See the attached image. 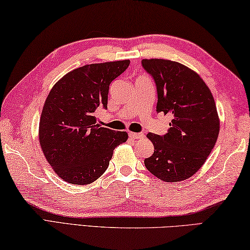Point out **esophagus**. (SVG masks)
I'll return each mask as SVG.
<instances>
[{"label":"esophagus","mask_w":250,"mask_h":250,"mask_svg":"<svg viewBox=\"0 0 250 250\" xmlns=\"http://www.w3.org/2000/svg\"><path fill=\"white\" fill-rule=\"evenodd\" d=\"M129 137L132 138V139H142L143 134L138 133V132H129Z\"/></svg>","instance_id":"obj_1"}]
</instances>
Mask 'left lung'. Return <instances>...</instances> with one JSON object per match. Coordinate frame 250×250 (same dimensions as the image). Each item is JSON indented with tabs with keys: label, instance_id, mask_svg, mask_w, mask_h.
Instances as JSON below:
<instances>
[{
	"label": "left lung",
	"instance_id": "1",
	"mask_svg": "<svg viewBox=\"0 0 250 250\" xmlns=\"http://www.w3.org/2000/svg\"><path fill=\"white\" fill-rule=\"evenodd\" d=\"M141 63L155 82L156 111L171 116L166 134H147L154 153L144 165L163 181L185 180L201 168L219 137L214 98L200 76L178 62L143 59Z\"/></svg>",
	"mask_w": 250,
	"mask_h": 250
}]
</instances>
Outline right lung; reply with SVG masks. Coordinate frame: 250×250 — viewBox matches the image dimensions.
<instances>
[{
    "label": "right lung",
    "mask_w": 250,
    "mask_h": 250,
    "mask_svg": "<svg viewBox=\"0 0 250 250\" xmlns=\"http://www.w3.org/2000/svg\"><path fill=\"white\" fill-rule=\"evenodd\" d=\"M129 60L97 63L71 71L50 90L39 122V142L47 161L69 184L88 185L106 171L125 131L104 128L95 111L107 109L111 82Z\"/></svg>",
    "instance_id": "obj_1"
}]
</instances>
